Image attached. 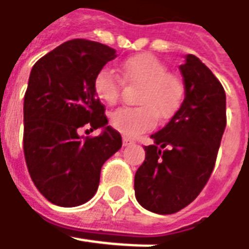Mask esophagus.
<instances>
[{"instance_id": "obj_1", "label": "esophagus", "mask_w": 249, "mask_h": 249, "mask_svg": "<svg viewBox=\"0 0 249 249\" xmlns=\"http://www.w3.org/2000/svg\"><path fill=\"white\" fill-rule=\"evenodd\" d=\"M133 143V139H131V138H128V136H124L123 138V144L124 146H129V144H132Z\"/></svg>"}]
</instances>
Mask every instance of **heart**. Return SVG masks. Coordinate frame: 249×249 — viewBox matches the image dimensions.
Returning a JSON list of instances; mask_svg holds the SVG:
<instances>
[{"label":"heart","instance_id":"1","mask_svg":"<svg viewBox=\"0 0 249 249\" xmlns=\"http://www.w3.org/2000/svg\"><path fill=\"white\" fill-rule=\"evenodd\" d=\"M125 82L141 87L136 103L139 107H120L110 114V125L125 136H136L156 125V120L174 116L183 99V84L168 71V67L151 53L125 59L120 65ZM123 81L108 69L93 78V90L102 102L114 105L121 98Z\"/></svg>","mask_w":249,"mask_h":249}]
</instances>
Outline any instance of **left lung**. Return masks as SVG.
Returning a JSON list of instances; mask_svg holds the SVG:
<instances>
[{"label": "left lung", "mask_w": 249, "mask_h": 249, "mask_svg": "<svg viewBox=\"0 0 249 249\" xmlns=\"http://www.w3.org/2000/svg\"><path fill=\"white\" fill-rule=\"evenodd\" d=\"M184 100L154 141L135 174V196L143 208L169 215L201 193L215 167L226 126V93L210 69L194 55L179 66Z\"/></svg>", "instance_id": "left-lung-1"}]
</instances>
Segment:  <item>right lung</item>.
<instances>
[{"label":"right lung","instance_id":"obj_1","mask_svg":"<svg viewBox=\"0 0 249 249\" xmlns=\"http://www.w3.org/2000/svg\"><path fill=\"white\" fill-rule=\"evenodd\" d=\"M114 57L116 49L77 38L31 69L23 106V150L31 180L55 205L89 201L103 164L121 149V135L107 125L106 108L93 90L95 75ZM85 126L103 127L104 132L82 138Z\"/></svg>","mask_w":249,"mask_h":249}]
</instances>
